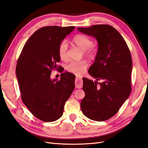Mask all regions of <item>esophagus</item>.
Instances as JSON below:
<instances>
[{
  "mask_svg": "<svg viewBox=\"0 0 148 148\" xmlns=\"http://www.w3.org/2000/svg\"><path fill=\"white\" fill-rule=\"evenodd\" d=\"M83 83L82 80V78L80 77H76V80H75V86H76V88H80L82 87Z\"/></svg>",
  "mask_w": 148,
  "mask_h": 148,
  "instance_id": "1",
  "label": "esophagus"
}]
</instances>
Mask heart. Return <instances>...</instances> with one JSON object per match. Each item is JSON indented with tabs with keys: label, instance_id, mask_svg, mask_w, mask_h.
I'll list each match as a JSON object with an SVG mask.
<instances>
[{
	"label": "heart",
	"instance_id": "b5f03b06",
	"mask_svg": "<svg viewBox=\"0 0 148 148\" xmlns=\"http://www.w3.org/2000/svg\"><path fill=\"white\" fill-rule=\"evenodd\" d=\"M72 42L83 50L84 55L88 58L90 60H94L95 58L98 53V48L92 45V41L89 38L82 34H77L72 39ZM58 54L62 60H68V45L65 41H62L60 44L58 48ZM87 65V62L83 60L78 62H71L67 66L66 69L70 73L79 75H82L85 71Z\"/></svg>",
	"mask_w": 148,
	"mask_h": 148
}]
</instances>
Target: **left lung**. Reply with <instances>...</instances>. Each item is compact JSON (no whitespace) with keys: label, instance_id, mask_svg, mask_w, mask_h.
Wrapping results in <instances>:
<instances>
[{"label":"left lung","instance_id":"left-lung-1","mask_svg":"<svg viewBox=\"0 0 148 148\" xmlns=\"http://www.w3.org/2000/svg\"><path fill=\"white\" fill-rule=\"evenodd\" d=\"M78 30L95 38L99 44L95 62L88 70L97 81L83 78L85 95L81 109L90 119L106 121L117 113L131 92L130 50L119 32L109 25L97 24Z\"/></svg>","mask_w":148,"mask_h":148}]
</instances>
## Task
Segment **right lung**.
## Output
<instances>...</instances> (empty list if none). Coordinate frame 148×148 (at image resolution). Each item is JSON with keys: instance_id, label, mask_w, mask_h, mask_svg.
I'll list each match as a JSON object with an SVG mask.
<instances>
[{"instance_id": "right-lung-1", "label": "right lung", "mask_w": 148, "mask_h": 148, "mask_svg": "<svg viewBox=\"0 0 148 148\" xmlns=\"http://www.w3.org/2000/svg\"><path fill=\"white\" fill-rule=\"evenodd\" d=\"M75 27L45 26L32 34L17 60L16 75L21 99L36 118L53 122L62 116L64 106L75 88V76L61 74L60 80H52L53 70L60 62V44ZM64 70H62L61 72Z\"/></svg>"}]
</instances>
